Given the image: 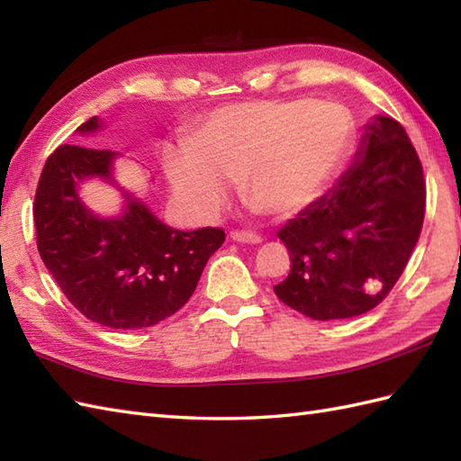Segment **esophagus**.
<instances>
[{
	"instance_id": "obj_1",
	"label": "esophagus",
	"mask_w": 461,
	"mask_h": 461,
	"mask_svg": "<svg viewBox=\"0 0 461 461\" xmlns=\"http://www.w3.org/2000/svg\"><path fill=\"white\" fill-rule=\"evenodd\" d=\"M230 238L238 243H253V246H258V243L263 241L261 236H258V233H251V231H231Z\"/></svg>"
}]
</instances>
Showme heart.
I'll use <instances>...</instances> for the list:
<instances>
[{
  "mask_svg": "<svg viewBox=\"0 0 461 461\" xmlns=\"http://www.w3.org/2000/svg\"><path fill=\"white\" fill-rule=\"evenodd\" d=\"M355 116L312 96L228 104L205 116L192 144L170 146L164 172L195 218L218 213L240 180L241 195L271 215H291L325 195L357 150Z\"/></svg>",
  "mask_w": 461,
  "mask_h": 461,
  "instance_id": "1",
  "label": "heart"
}]
</instances>
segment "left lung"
I'll return each mask as SVG.
<instances>
[{
	"instance_id": "1",
	"label": "left lung",
	"mask_w": 461,
	"mask_h": 461,
	"mask_svg": "<svg viewBox=\"0 0 461 461\" xmlns=\"http://www.w3.org/2000/svg\"><path fill=\"white\" fill-rule=\"evenodd\" d=\"M422 164L402 124L376 114L355 162L332 188L279 230L291 256L276 295L317 321L358 317L388 295L420 238Z\"/></svg>"
}]
</instances>
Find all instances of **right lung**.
<instances>
[{
	"instance_id": "right-lung-1",
	"label": "right lung",
	"mask_w": 461,
	"mask_h": 461,
	"mask_svg": "<svg viewBox=\"0 0 461 461\" xmlns=\"http://www.w3.org/2000/svg\"><path fill=\"white\" fill-rule=\"evenodd\" d=\"M99 116L75 132L96 134ZM119 152L63 144L39 178L33 220L37 249L65 297L86 319L111 329L152 327L185 305L225 233L174 230L114 178ZM99 177L123 195L116 216L95 214L80 185Z\"/></svg>"
}]
</instances>
